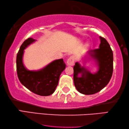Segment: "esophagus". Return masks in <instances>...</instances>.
Masks as SVG:
<instances>
[{
    "label": "esophagus",
    "instance_id": "1",
    "mask_svg": "<svg viewBox=\"0 0 129 129\" xmlns=\"http://www.w3.org/2000/svg\"><path fill=\"white\" fill-rule=\"evenodd\" d=\"M74 63H75V57L73 55L70 56V58L67 60V64L69 65V66H73V65L74 64Z\"/></svg>",
    "mask_w": 129,
    "mask_h": 129
}]
</instances>
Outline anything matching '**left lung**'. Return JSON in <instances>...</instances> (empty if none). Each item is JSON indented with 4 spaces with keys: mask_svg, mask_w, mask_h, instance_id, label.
<instances>
[{
    "mask_svg": "<svg viewBox=\"0 0 129 129\" xmlns=\"http://www.w3.org/2000/svg\"><path fill=\"white\" fill-rule=\"evenodd\" d=\"M100 48L92 51L91 56L98 63L99 70L95 74H91L81 67L78 63L74 66V82L77 90L85 95H91L103 89L110 81L113 71V51L108 42L104 38L100 37ZM82 73L79 77L78 74Z\"/></svg>",
    "mask_w": 129,
    "mask_h": 129,
    "instance_id": "obj_1",
    "label": "left lung"
}]
</instances>
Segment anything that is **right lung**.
<instances>
[{
  "label": "right lung",
  "instance_id": "1",
  "mask_svg": "<svg viewBox=\"0 0 129 129\" xmlns=\"http://www.w3.org/2000/svg\"><path fill=\"white\" fill-rule=\"evenodd\" d=\"M35 40L29 38L22 43L16 56V71L18 78L23 86L34 93L48 96L54 92L58 84L62 71L66 68L63 59L50 63L43 69L38 71H28L23 66V50Z\"/></svg>",
  "mask_w": 129,
  "mask_h": 129
}]
</instances>
